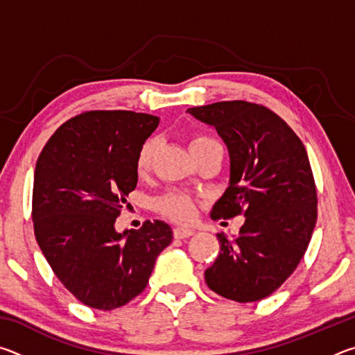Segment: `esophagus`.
Here are the masks:
<instances>
[{"label":"esophagus","mask_w":355,"mask_h":355,"mask_svg":"<svg viewBox=\"0 0 355 355\" xmlns=\"http://www.w3.org/2000/svg\"><path fill=\"white\" fill-rule=\"evenodd\" d=\"M192 235H194V230H192V228H188V227H177V228H173V236H175L177 239L189 238Z\"/></svg>","instance_id":"34e87169"}]
</instances>
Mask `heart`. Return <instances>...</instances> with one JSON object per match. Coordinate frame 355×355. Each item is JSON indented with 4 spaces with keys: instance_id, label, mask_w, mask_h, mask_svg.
<instances>
[{
    "instance_id": "heart-1",
    "label": "heart",
    "mask_w": 355,
    "mask_h": 355,
    "mask_svg": "<svg viewBox=\"0 0 355 355\" xmlns=\"http://www.w3.org/2000/svg\"><path fill=\"white\" fill-rule=\"evenodd\" d=\"M216 142L211 137L208 136H196L191 139L189 148L194 150L197 147L207 146V144ZM155 148H156V142L153 139H148L142 144V147L139 148V153H137V159H136V169L139 173H146L150 166H152V159L155 155ZM155 207L159 213H163L167 218H171L173 220L178 222H189L196 214V208L194 203L183 194H167L164 197H161L155 202Z\"/></svg>"
}]
</instances>
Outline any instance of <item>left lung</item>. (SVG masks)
<instances>
[{"label":"left lung","instance_id":"8db88e82","mask_svg":"<svg viewBox=\"0 0 355 355\" xmlns=\"http://www.w3.org/2000/svg\"><path fill=\"white\" fill-rule=\"evenodd\" d=\"M188 112L216 128L230 158L228 186L211 218H245L233 239L218 233L220 252L205 282L222 297L257 302L294 272L313 233L318 199L307 150L261 105L219 101Z\"/></svg>","mask_w":355,"mask_h":355}]
</instances>
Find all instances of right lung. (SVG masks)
Instances as JSON below:
<instances>
[{"label": "right lung", "mask_w": 355, "mask_h": 355, "mask_svg": "<svg viewBox=\"0 0 355 355\" xmlns=\"http://www.w3.org/2000/svg\"><path fill=\"white\" fill-rule=\"evenodd\" d=\"M158 123L144 112L89 111L61 125L39 155L35 239L56 277L91 309L114 310L141 294L172 243L163 220L114 227L137 184L139 148Z\"/></svg>", "instance_id": "add662e5"}]
</instances>
